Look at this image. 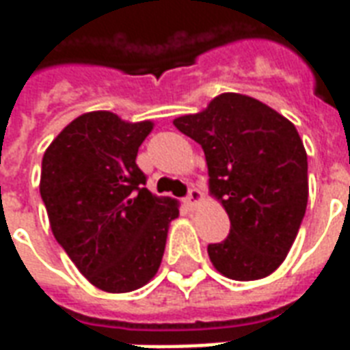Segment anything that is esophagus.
I'll return each mask as SVG.
<instances>
[{"label":"esophagus","instance_id":"esophagus-1","mask_svg":"<svg viewBox=\"0 0 350 350\" xmlns=\"http://www.w3.org/2000/svg\"><path fill=\"white\" fill-rule=\"evenodd\" d=\"M200 200H202V193L198 189H195V187H191L189 193H187V197H185V204L193 208V206L198 204Z\"/></svg>","mask_w":350,"mask_h":350}]
</instances>
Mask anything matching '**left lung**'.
Masks as SVG:
<instances>
[{
	"label": "left lung",
	"mask_w": 350,
	"mask_h": 350,
	"mask_svg": "<svg viewBox=\"0 0 350 350\" xmlns=\"http://www.w3.org/2000/svg\"><path fill=\"white\" fill-rule=\"evenodd\" d=\"M174 125L202 146L210 191L230 219L227 238L208 245L215 270L236 281L270 275L285 260L308 206V155L296 127L240 93H223Z\"/></svg>",
	"instance_id": "1"
}]
</instances>
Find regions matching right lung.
I'll return each instance as SVG.
<instances>
[{
  "label": "right lung",
  "instance_id": "obj_1",
  "mask_svg": "<svg viewBox=\"0 0 350 350\" xmlns=\"http://www.w3.org/2000/svg\"><path fill=\"white\" fill-rule=\"evenodd\" d=\"M153 123L107 110L79 116L42 157L41 197L50 228L82 275L100 291L131 293L157 273L172 198L146 189L137 153Z\"/></svg>",
  "mask_w": 350,
  "mask_h": 350
}]
</instances>
